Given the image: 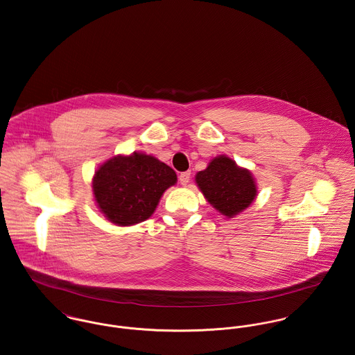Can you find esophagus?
<instances>
[{
  "instance_id": "34e87169",
  "label": "esophagus",
  "mask_w": 355,
  "mask_h": 355,
  "mask_svg": "<svg viewBox=\"0 0 355 355\" xmlns=\"http://www.w3.org/2000/svg\"><path fill=\"white\" fill-rule=\"evenodd\" d=\"M191 181V171H185V173H181L180 174V182L182 187H187Z\"/></svg>"
}]
</instances>
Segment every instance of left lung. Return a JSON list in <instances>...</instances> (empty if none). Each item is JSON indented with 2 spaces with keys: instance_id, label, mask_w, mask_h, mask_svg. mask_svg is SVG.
Returning a JSON list of instances; mask_svg holds the SVG:
<instances>
[{
  "instance_id": "1",
  "label": "left lung",
  "mask_w": 355,
  "mask_h": 355,
  "mask_svg": "<svg viewBox=\"0 0 355 355\" xmlns=\"http://www.w3.org/2000/svg\"><path fill=\"white\" fill-rule=\"evenodd\" d=\"M194 182L205 200L227 218L242 214L258 196L252 173L228 155L212 158L207 168L196 174Z\"/></svg>"
}]
</instances>
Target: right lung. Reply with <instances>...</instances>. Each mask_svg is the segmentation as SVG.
Here are the masks:
<instances>
[{
  "instance_id": "right-lung-1",
  "label": "right lung",
  "mask_w": 355,
  "mask_h": 355,
  "mask_svg": "<svg viewBox=\"0 0 355 355\" xmlns=\"http://www.w3.org/2000/svg\"><path fill=\"white\" fill-rule=\"evenodd\" d=\"M177 184L175 171L146 153L117 154L92 178L97 208L114 225L130 227L151 218L164 191Z\"/></svg>"
}]
</instances>
